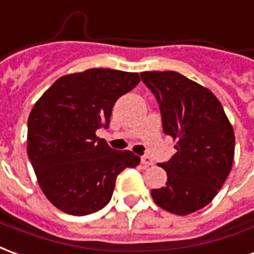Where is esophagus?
Returning a JSON list of instances; mask_svg holds the SVG:
<instances>
[{"label":"esophagus","instance_id":"34e87169","mask_svg":"<svg viewBox=\"0 0 254 254\" xmlns=\"http://www.w3.org/2000/svg\"><path fill=\"white\" fill-rule=\"evenodd\" d=\"M140 162H142V164H143V165H145V166L154 165V161L151 160L149 155H143V157L140 158Z\"/></svg>","mask_w":254,"mask_h":254}]
</instances>
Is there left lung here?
<instances>
[{
	"instance_id": "obj_1",
	"label": "left lung",
	"mask_w": 254,
	"mask_h": 254,
	"mask_svg": "<svg viewBox=\"0 0 254 254\" xmlns=\"http://www.w3.org/2000/svg\"><path fill=\"white\" fill-rule=\"evenodd\" d=\"M158 101L162 128L176 154L161 164L166 186L151 190L155 204L188 215L210 203L230 173L236 138L223 107L210 89L176 71H143Z\"/></svg>"
}]
</instances>
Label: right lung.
<instances>
[{
    "label": "right lung",
    "mask_w": 254,
    "mask_h": 254,
    "mask_svg": "<svg viewBox=\"0 0 254 254\" xmlns=\"http://www.w3.org/2000/svg\"><path fill=\"white\" fill-rule=\"evenodd\" d=\"M138 73L89 68L58 78L33 105L27 153L46 197L75 216L108 204L116 177L139 165L132 151L111 149L96 131L108 127L116 100L139 84Z\"/></svg>",
    "instance_id": "right-lung-1"
}]
</instances>
